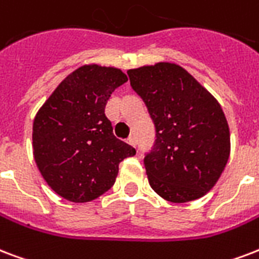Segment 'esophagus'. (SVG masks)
<instances>
[{"label": "esophagus", "mask_w": 259, "mask_h": 259, "mask_svg": "<svg viewBox=\"0 0 259 259\" xmlns=\"http://www.w3.org/2000/svg\"><path fill=\"white\" fill-rule=\"evenodd\" d=\"M127 144L132 145V147H136V138H134L133 136H130V137L127 138Z\"/></svg>", "instance_id": "34e87169"}]
</instances>
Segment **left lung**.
<instances>
[{
    "label": "left lung",
    "mask_w": 259,
    "mask_h": 259,
    "mask_svg": "<svg viewBox=\"0 0 259 259\" xmlns=\"http://www.w3.org/2000/svg\"><path fill=\"white\" fill-rule=\"evenodd\" d=\"M127 74L157 133L153 151L144 159L151 187L175 204L204 197L222 177L231 153L230 127L220 103L174 62L144 65Z\"/></svg>",
    "instance_id": "1"
}]
</instances>
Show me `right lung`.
I'll list each match as a JSON object with an SVG mask.
<instances>
[{
	"label": "right lung",
	"instance_id": "right-lung-1",
	"mask_svg": "<svg viewBox=\"0 0 259 259\" xmlns=\"http://www.w3.org/2000/svg\"><path fill=\"white\" fill-rule=\"evenodd\" d=\"M126 81L121 69L82 65L37 110L33 159L47 185L65 200L88 202L104 194L115 182L119 163L136 155L112 134L104 114L112 92Z\"/></svg>",
	"mask_w": 259,
	"mask_h": 259
}]
</instances>
